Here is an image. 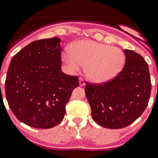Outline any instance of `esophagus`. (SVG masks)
Segmentation results:
<instances>
[{
    "label": "esophagus",
    "mask_w": 158,
    "mask_h": 158,
    "mask_svg": "<svg viewBox=\"0 0 158 158\" xmlns=\"http://www.w3.org/2000/svg\"><path fill=\"white\" fill-rule=\"evenodd\" d=\"M79 85H80V86H85V81H84V80L82 79L81 77L79 78Z\"/></svg>",
    "instance_id": "34e87169"
}]
</instances>
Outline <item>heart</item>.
<instances>
[{"label":"heart","instance_id":"b5f03b06","mask_svg":"<svg viewBox=\"0 0 158 158\" xmlns=\"http://www.w3.org/2000/svg\"><path fill=\"white\" fill-rule=\"evenodd\" d=\"M62 59L72 73L85 66V74L93 83H104L122 71L126 56L118 47L90 40L76 42L70 51L62 54Z\"/></svg>","mask_w":158,"mask_h":158}]
</instances>
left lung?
<instances>
[{"instance_id": "1", "label": "left lung", "mask_w": 158, "mask_h": 158, "mask_svg": "<svg viewBox=\"0 0 158 158\" xmlns=\"http://www.w3.org/2000/svg\"><path fill=\"white\" fill-rule=\"evenodd\" d=\"M126 62L114 79L102 85L86 82L92 116L100 126L120 129L129 126L146 110L151 93L147 63L140 54L124 50Z\"/></svg>"}]
</instances>
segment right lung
Instances as JSON below:
<instances>
[{
	"instance_id": "add662e5",
	"label": "right lung",
	"mask_w": 158,
	"mask_h": 158,
	"mask_svg": "<svg viewBox=\"0 0 158 158\" xmlns=\"http://www.w3.org/2000/svg\"><path fill=\"white\" fill-rule=\"evenodd\" d=\"M61 40L32 42L11 60L5 95L13 114L31 127L48 129L63 120L78 77L62 72Z\"/></svg>"
}]
</instances>
